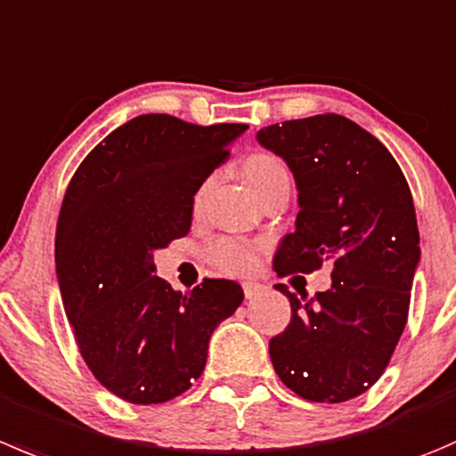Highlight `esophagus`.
<instances>
[{"label": "esophagus", "instance_id": "obj_1", "mask_svg": "<svg viewBox=\"0 0 456 456\" xmlns=\"http://www.w3.org/2000/svg\"><path fill=\"white\" fill-rule=\"evenodd\" d=\"M242 291H245V298H256V296L263 291V285L249 281V282H245V285H242Z\"/></svg>", "mask_w": 456, "mask_h": 456}]
</instances>
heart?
<instances>
[{
  "instance_id": "b5f03b06",
  "label": "heart",
  "mask_w": 456,
  "mask_h": 456,
  "mask_svg": "<svg viewBox=\"0 0 456 456\" xmlns=\"http://www.w3.org/2000/svg\"><path fill=\"white\" fill-rule=\"evenodd\" d=\"M240 171L245 183L249 184V189L258 198H263V193L269 191L273 184L289 180V174H287L281 158L267 151L251 153L249 158H245ZM202 193H205V189L198 191L196 207H200ZM258 242L245 240V238H218V240L209 245L207 256H209L211 263H214L216 267L223 269V272L245 273L251 272V269L256 267V263H258Z\"/></svg>"
}]
</instances>
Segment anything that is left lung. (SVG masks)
I'll list each match as a JSON object with an SVG mask.
<instances>
[{
    "instance_id": "left-lung-1",
    "label": "left lung",
    "mask_w": 456,
    "mask_h": 456,
    "mask_svg": "<svg viewBox=\"0 0 456 456\" xmlns=\"http://www.w3.org/2000/svg\"><path fill=\"white\" fill-rule=\"evenodd\" d=\"M256 140L287 162L298 189L296 229L273 269L331 267L330 289L309 300L276 285L291 321L269 340L273 370L303 399L350 401L379 381L408 322L421 260L412 193L392 153L336 113L269 125Z\"/></svg>"
}]
</instances>
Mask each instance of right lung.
Segmentation results:
<instances>
[{
    "instance_id": "1",
    "label": "right lung",
    "mask_w": 456,
    "mask_h": 456,
    "mask_svg": "<svg viewBox=\"0 0 456 456\" xmlns=\"http://www.w3.org/2000/svg\"><path fill=\"white\" fill-rule=\"evenodd\" d=\"M247 129L138 116L84 158L66 189L55 233L66 318L93 377L129 403L189 390L216 325L245 298L224 278L175 291L156 276L153 251L187 236L193 196Z\"/></svg>"
}]
</instances>
